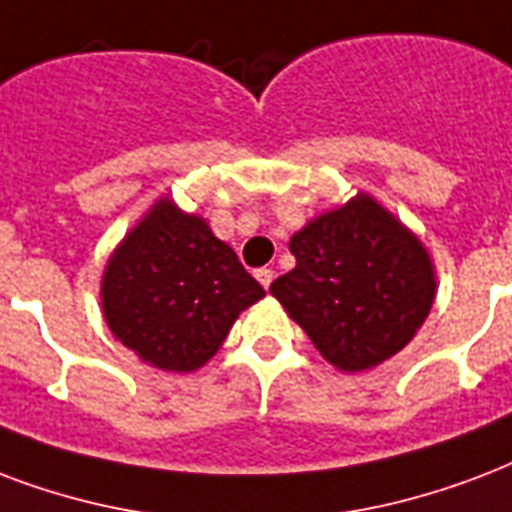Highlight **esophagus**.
<instances>
[{
  "label": "esophagus",
  "mask_w": 512,
  "mask_h": 512,
  "mask_svg": "<svg viewBox=\"0 0 512 512\" xmlns=\"http://www.w3.org/2000/svg\"><path fill=\"white\" fill-rule=\"evenodd\" d=\"M255 279L263 284L265 290H268V287H271V282H273V271H271V268H257Z\"/></svg>",
  "instance_id": "obj_1"
}]
</instances>
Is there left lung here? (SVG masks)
Wrapping results in <instances>:
<instances>
[{
	"instance_id": "8db88e82",
	"label": "left lung",
	"mask_w": 512,
	"mask_h": 512,
	"mask_svg": "<svg viewBox=\"0 0 512 512\" xmlns=\"http://www.w3.org/2000/svg\"><path fill=\"white\" fill-rule=\"evenodd\" d=\"M290 252L295 268L271 284V295L343 373L405 349L438 290L416 233L365 193L314 217L292 236Z\"/></svg>"
}]
</instances>
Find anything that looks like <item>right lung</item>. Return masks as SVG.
<instances>
[{"label":"right lung","mask_w":512,"mask_h":512,"mask_svg":"<svg viewBox=\"0 0 512 512\" xmlns=\"http://www.w3.org/2000/svg\"><path fill=\"white\" fill-rule=\"evenodd\" d=\"M265 290L209 222L171 198L128 230L101 276V311L117 341L152 368L190 373L212 360Z\"/></svg>","instance_id":"1"}]
</instances>
